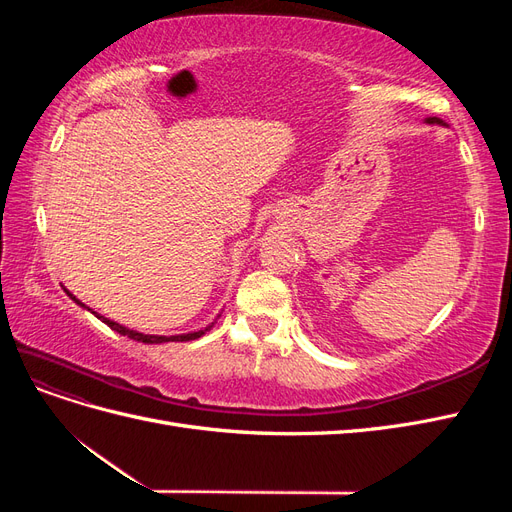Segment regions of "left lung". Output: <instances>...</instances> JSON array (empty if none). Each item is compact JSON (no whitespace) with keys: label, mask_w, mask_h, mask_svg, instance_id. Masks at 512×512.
Returning a JSON list of instances; mask_svg holds the SVG:
<instances>
[{"label":"left lung","mask_w":512,"mask_h":512,"mask_svg":"<svg viewBox=\"0 0 512 512\" xmlns=\"http://www.w3.org/2000/svg\"><path fill=\"white\" fill-rule=\"evenodd\" d=\"M427 123H442V121H440L438 117H429V119H427Z\"/></svg>","instance_id":"obj_1"}]
</instances>
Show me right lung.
Returning <instances> with one entry per match:
<instances>
[{
  "label": "right lung",
  "mask_w": 512,
  "mask_h": 512,
  "mask_svg": "<svg viewBox=\"0 0 512 512\" xmlns=\"http://www.w3.org/2000/svg\"><path fill=\"white\" fill-rule=\"evenodd\" d=\"M66 290V288H64ZM66 294L68 297L74 301V303H79L81 307H85V309H89L85 303H81L79 299L74 297V294L70 292V290H66ZM91 312V309H89ZM94 316H98L104 324H108V327H111L113 331H117L119 335H128L130 339H136V342H143V344H164V342H190V339H198L200 335H205V331H209L211 327H207V329H203V331H194V333H183V335H170V337H166V335H145V333H138V331H132V329H128V327H123V324H119V322H113V320H108V318H104V316H100V314H96V312H91Z\"/></svg>",
  "instance_id": "obj_1"
}]
</instances>
